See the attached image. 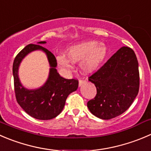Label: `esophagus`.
Wrapping results in <instances>:
<instances>
[{
  "label": "esophagus",
  "mask_w": 151,
  "mask_h": 151,
  "mask_svg": "<svg viewBox=\"0 0 151 151\" xmlns=\"http://www.w3.org/2000/svg\"><path fill=\"white\" fill-rule=\"evenodd\" d=\"M86 83V80H79V87H81L82 86H83L84 84Z\"/></svg>",
  "instance_id": "esophagus-1"
}]
</instances>
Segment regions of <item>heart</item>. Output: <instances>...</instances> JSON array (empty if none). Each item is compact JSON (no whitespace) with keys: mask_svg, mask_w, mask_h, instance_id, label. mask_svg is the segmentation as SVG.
Wrapping results in <instances>:
<instances>
[{"mask_svg":"<svg viewBox=\"0 0 151 151\" xmlns=\"http://www.w3.org/2000/svg\"><path fill=\"white\" fill-rule=\"evenodd\" d=\"M107 48L96 40H88L68 46L65 50L67 58L62 55L56 57L58 66L65 71L71 69V62L80 61V68L86 74L96 71L107 55Z\"/></svg>","mask_w":151,"mask_h":151,"instance_id":"1","label":"heart"}]
</instances>
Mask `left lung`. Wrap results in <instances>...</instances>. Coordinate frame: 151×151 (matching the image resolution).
Listing matches in <instances>:
<instances>
[{
    "mask_svg": "<svg viewBox=\"0 0 151 151\" xmlns=\"http://www.w3.org/2000/svg\"><path fill=\"white\" fill-rule=\"evenodd\" d=\"M88 80L96 88V96L87 103L92 114L110 119L123 114L139 87L138 60L133 49L120 48Z\"/></svg>",
    "mask_w": 151,
    "mask_h": 151,
    "instance_id": "1",
    "label": "left lung"
}]
</instances>
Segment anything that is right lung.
Listing matches in <instances>:
<instances>
[{
	"label": "right lung",
	"instance_id": "add662e5",
	"mask_svg": "<svg viewBox=\"0 0 151 151\" xmlns=\"http://www.w3.org/2000/svg\"><path fill=\"white\" fill-rule=\"evenodd\" d=\"M46 43V41H40L37 43L39 45H27L14 58L12 67L17 103L29 116L41 120L52 119L58 116L65 106L68 95L78 88V80L65 79L58 74L55 55L40 46ZM35 50H42L46 54L50 68L48 79L43 86L38 89H29L22 85L19 78L18 70L23 58Z\"/></svg>",
	"mask_w": 151,
	"mask_h": 151
}]
</instances>
